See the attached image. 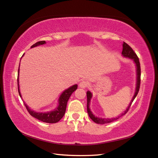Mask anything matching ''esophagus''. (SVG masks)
I'll return each instance as SVG.
<instances>
[{
	"instance_id": "1",
	"label": "esophagus",
	"mask_w": 158,
	"mask_h": 158,
	"mask_svg": "<svg viewBox=\"0 0 158 158\" xmlns=\"http://www.w3.org/2000/svg\"><path fill=\"white\" fill-rule=\"evenodd\" d=\"M87 85H88V83H87V82L86 81L83 80V81H81L79 83V87L81 88H85V87H87Z\"/></svg>"
}]
</instances>
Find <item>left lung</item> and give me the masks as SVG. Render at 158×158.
<instances>
[{
    "label": "left lung",
    "mask_w": 158,
    "mask_h": 158,
    "mask_svg": "<svg viewBox=\"0 0 158 158\" xmlns=\"http://www.w3.org/2000/svg\"><path fill=\"white\" fill-rule=\"evenodd\" d=\"M122 55L125 56V57H129L131 59L134 60L135 63L136 64V67H137V84H136V89H135V95L133 96V98L131 100V103H129V107L126 110L123 114H121L120 117L122 115H125V114H127V112L129 111V108H130L132 102H133V100L135 98V97L137 96V94H138L139 88H140V83H141V67H140V63H139V60L138 56H137L135 52L133 51L132 49V48L127 44L126 43L123 42V51H122ZM92 97V94L90 91H87V113L89 114V118L95 122L96 123H99V124H105V123H108L112 122V121H114L117 119H118L119 118V117L116 118H113V119H102V118H97V117H95V115L92 114V112L90 111L89 109V103H90V100Z\"/></svg>",
    "instance_id": "obj_1"
}]
</instances>
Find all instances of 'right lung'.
<instances>
[{
    "label": "right lung",
    "instance_id": "add662e5",
    "mask_svg": "<svg viewBox=\"0 0 158 158\" xmlns=\"http://www.w3.org/2000/svg\"><path fill=\"white\" fill-rule=\"evenodd\" d=\"M44 43H45V41H44V40H41V41H39L37 43H36L35 44H33V45L31 47V48L40 45V44H43ZM19 73V67L18 70V73ZM17 83H18V91H19L20 97L21 98V95L20 94L19 87V74H18V77H17ZM77 89V85H74L71 86V87H69L64 91L60 97L59 100V103L57 108H56L54 111H52L50 112L37 113L34 111L31 110V109L28 107L25 103L24 104H25V106L26 107V109L27 110L28 112L29 113L31 116L34 117L35 118L45 123H55L59 121L64 116V113H65V111H66L67 103L68 100L69 99L71 94Z\"/></svg>",
    "mask_w": 158,
    "mask_h": 158
}]
</instances>
